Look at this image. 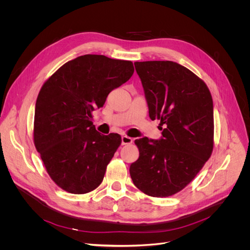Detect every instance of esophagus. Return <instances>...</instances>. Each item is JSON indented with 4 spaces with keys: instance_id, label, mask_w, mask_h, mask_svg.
<instances>
[{
    "instance_id": "obj_1",
    "label": "esophagus",
    "mask_w": 250,
    "mask_h": 250,
    "mask_svg": "<svg viewBox=\"0 0 250 250\" xmlns=\"http://www.w3.org/2000/svg\"><path fill=\"white\" fill-rule=\"evenodd\" d=\"M133 143V139L129 138L127 136H123L122 137V144L123 145H128V144Z\"/></svg>"
}]
</instances>
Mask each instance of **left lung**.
I'll use <instances>...</instances> for the list:
<instances>
[{
    "label": "left lung",
    "mask_w": 250,
    "mask_h": 250,
    "mask_svg": "<svg viewBox=\"0 0 250 250\" xmlns=\"http://www.w3.org/2000/svg\"><path fill=\"white\" fill-rule=\"evenodd\" d=\"M135 68L149 116L164 128L159 140L135 141L140 156L129 174L144 193L165 198L185 188L212 154L213 99L205 82L177 62H136Z\"/></svg>",
    "instance_id": "left-lung-1"
}]
</instances>
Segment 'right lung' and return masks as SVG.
Returning <instances> with one entry per match:
<instances>
[{
	"instance_id": "add662e5",
	"label": "right lung",
	"mask_w": 250,
	"mask_h": 250,
	"mask_svg": "<svg viewBox=\"0 0 250 250\" xmlns=\"http://www.w3.org/2000/svg\"><path fill=\"white\" fill-rule=\"evenodd\" d=\"M134 71L129 61L85 55L62 64L39 91L34 145L50 178L63 190L83 194L102 182L122 137L98 133L92 111Z\"/></svg>"
}]
</instances>
